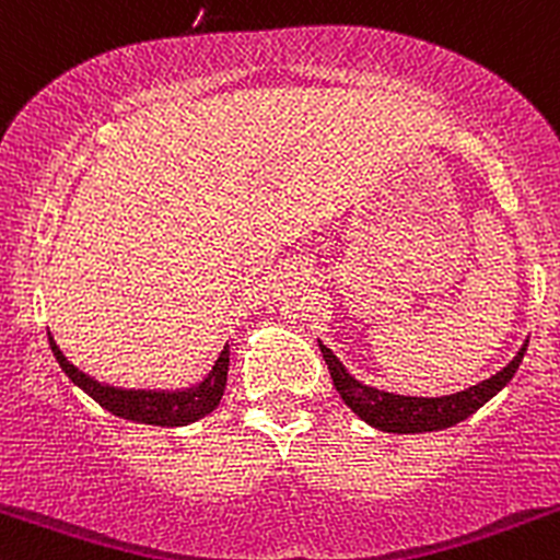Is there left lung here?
<instances>
[{"mask_svg":"<svg viewBox=\"0 0 560 560\" xmlns=\"http://www.w3.org/2000/svg\"><path fill=\"white\" fill-rule=\"evenodd\" d=\"M322 346V342H318ZM324 361H327L331 383H335L337 393L342 401L348 404L355 415L372 428L385 430V433H428V430H444L457 425V422L468 420L476 409H481L491 396H497L505 385L513 380L515 370L524 361V348L515 353V359L500 372L491 374L483 383L472 385L452 396L441 398H422V396H396V393H385L370 385L359 383L353 374H348L342 361L327 346H322Z\"/></svg>","mask_w":560,"mask_h":560,"instance_id":"8db88e82","label":"left lung"}]
</instances>
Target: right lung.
<instances>
[{"label": "right lung", "mask_w": 560, "mask_h": 560, "mask_svg": "<svg viewBox=\"0 0 560 560\" xmlns=\"http://www.w3.org/2000/svg\"><path fill=\"white\" fill-rule=\"evenodd\" d=\"M50 348L58 359L60 370L71 377L73 385H79L88 396L95 398L103 409L110 415L125 417L132 422H145V425H162V428H180L188 422L201 420L205 415L218 409L220 398H223L225 380H229V346L214 361L212 372L201 380L199 385L186 390H127L114 388V385L97 383L90 374L79 372L63 355V350L55 346L50 337Z\"/></svg>", "instance_id": "right-lung-1"}]
</instances>
